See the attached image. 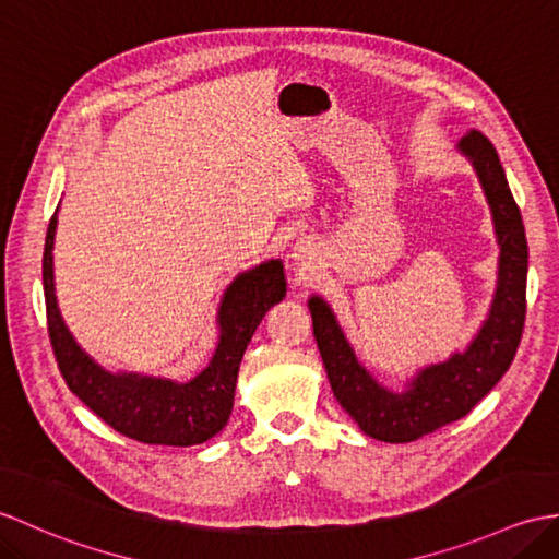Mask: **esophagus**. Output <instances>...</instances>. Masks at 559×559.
<instances>
[{
	"label": "esophagus",
	"mask_w": 559,
	"mask_h": 559,
	"mask_svg": "<svg viewBox=\"0 0 559 559\" xmlns=\"http://www.w3.org/2000/svg\"><path fill=\"white\" fill-rule=\"evenodd\" d=\"M293 262L300 271H311V269H314V262H317L314 248H311L307 240H300L293 250Z\"/></svg>",
	"instance_id": "34e87169"
}]
</instances>
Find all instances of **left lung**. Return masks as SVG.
<instances>
[{
  "instance_id": "obj_1",
  "label": "left lung",
  "mask_w": 559,
  "mask_h": 559,
  "mask_svg": "<svg viewBox=\"0 0 559 559\" xmlns=\"http://www.w3.org/2000/svg\"><path fill=\"white\" fill-rule=\"evenodd\" d=\"M460 152L481 180L500 245L498 288L488 319L464 353L421 369L402 393L388 391L359 365L331 307L309 297L314 338L335 400L361 431L385 443H412L469 414L510 369L526 319L528 245L522 214L490 140L469 131Z\"/></svg>"
}]
</instances>
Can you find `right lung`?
<instances>
[{
  "label": "right lung",
  "instance_id": "add662e5",
  "mask_svg": "<svg viewBox=\"0 0 559 559\" xmlns=\"http://www.w3.org/2000/svg\"><path fill=\"white\" fill-rule=\"evenodd\" d=\"M57 212L49 218L45 238L43 285L51 349L71 393L81 397L114 431L140 443L188 448L214 438L230 417L238 369L252 333L266 311L285 297L281 259L245 271L228 285L216 319L221 329L216 353L192 381L176 383L154 376L109 373L83 353L59 314L51 262Z\"/></svg>",
  "mask_w": 559,
  "mask_h": 559
}]
</instances>
